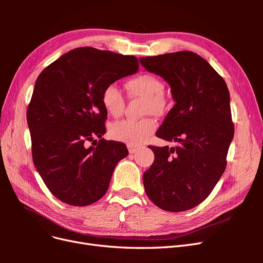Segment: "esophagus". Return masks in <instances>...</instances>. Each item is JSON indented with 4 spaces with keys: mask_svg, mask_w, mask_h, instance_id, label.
Here are the masks:
<instances>
[{
    "mask_svg": "<svg viewBox=\"0 0 263 263\" xmlns=\"http://www.w3.org/2000/svg\"><path fill=\"white\" fill-rule=\"evenodd\" d=\"M127 148H128V151H129V154H135V153H137V151H138V149H139V146H134V145H128V146H127Z\"/></svg>",
    "mask_w": 263,
    "mask_h": 263,
    "instance_id": "1",
    "label": "esophagus"
}]
</instances>
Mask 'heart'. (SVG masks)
Returning <instances> with one entry per match:
<instances>
[{"label": "heart", "mask_w": 263, "mask_h": 263, "mask_svg": "<svg viewBox=\"0 0 263 263\" xmlns=\"http://www.w3.org/2000/svg\"><path fill=\"white\" fill-rule=\"evenodd\" d=\"M130 95L146 100L145 113L160 115L165 109L163 99L164 84L160 79L153 74H140L135 77L126 83ZM102 105L110 116L117 117L122 114L125 101L122 91L115 83L107 84L101 95ZM157 129V122L154 118H145L141 121H123L115 122L109 126V136L114 140L125 144L137 146L144 142L151 134Z\"/></svg>", "instance_id": "b5f03b06"}]
</instances>
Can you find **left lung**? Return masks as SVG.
I'll return each mask as SVG.
<instances>
[{"label": "left lung", "instance_id": "8db88e82", "mask_svg": "<svg viewBox=\"0 0 263 263\" xmlns=\"http://www.w3.org/2000/svg\"><path fill=\"white\" fill-rule=\"evenodd\" d=\"M140 63L169 83L176 102L156 136L179 144L150 146L155 161L142 177L145 191L161 210L187 211L211 194L226 169L235 133L228 87L192 51L144 57Z\"/></svg>", "mask_w": 263, "mask_h": 263}]
</instances>
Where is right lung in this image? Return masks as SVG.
<instances>
[{
  "label": "right lung",
  "mask_w": 263,
  "mask_h": 263,
  "mask_svg": "<svg viewBox=\"0 0 263 263\" xmlns=\"http://www.w3.org/2000/svg\"><path fill=\"white\" fill-rule=\"evenodd\" d=\"M138 68L135 55L81 47L38 76L27 108L31 155L46 186L61 202L86 206L106 193L116 164L128 150L102 138L107 113L101 95L107 84ZM91 141L96 145L87 147Z\"/></svg>",
  "instance_id": "obj_1"
}]
</instances>
